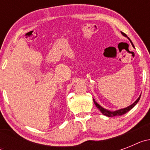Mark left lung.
Returning <instances> with one entry per match:
<instances>
[{"mask_svg": "<svg viewBox=\"0 0 150 150\" xmlns=\"http://www.w3.org/2000/svg\"><path fill=\"white\" fill-rule=\"evenodd\" d=\"M121 33H122V34L123 36H125V37H127V35L125 34V33H123V32H121ZM127 38H128V37H127ZM128 40H129L130 42L132 43V46H133V47H134V45H133V43H132V40H130L129 38H128ZM140 98V96H139L138 98H137V100H135V101L134 102V103L132 104V105L128 106V107H125V108H123V109L118 110H116V111H110V110H107V109H104V107H102L101 106L99 105V104H98V103H97L96 101H95V99H93V101H94V104H95V106H96V107H98V108L99 110H100V112H101L102 113H103V114L104 115V116H108V117H112V116H122V115L125 114V113H126V112H128V111H129V110H132V108H133V107H134V106L137 104V102L139 101Z\"/></svg>", "mask_w": 150, "mask_h": 150, "instance_id": "1", "label": "left lung"}]
</instances>
